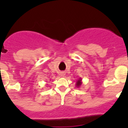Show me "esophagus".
Segmentation results:
<instances>
[{
    "label": "esophagus",
    "mask_w": 128,
    "mask_h": 128,
    "mask_svg": "<svg viewBox=\"0 0 128 128\" xmlns=\"http://www.w3.org/2000/svg\"><path fill=\"white\" fill-rule=\"evenodd\" d=\"M61 76H64V75H65V74H64V72H61V74H60Z\"/></svg>",
    "instance_id": "obj_1"
}]
</instances>
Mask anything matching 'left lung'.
<instances>
[{"instance_id": "1", "label": "left lung", "mask_w": 128, "mask_h": 128, "mask_svg": "<svg viewBox=\"0 0 128 128\" xmlns=\"http://www.w3.org/2000/svg\"><path fill=\"white\" fill-rule=\"evenodd\" d=\"M82 85V79L81 78H79V80H78L76 81V87H79Z\"/></svg>"}]
</instances>
